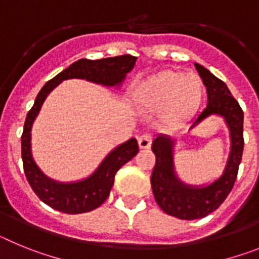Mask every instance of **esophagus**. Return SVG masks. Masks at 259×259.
<instances>
[{"instance_id": "1", "label": "esophagus", "mask_w": 259, "mask_h": 259, "mask_svg": "<svg viewBox=\"0 0 259 259\" xmlns=\"http://www.w3.org/2000/svg\"><path fill=\"white\" fill-rule=\"evenodd\" d=\"M137 143H139L140 149H149L150 145H152V137H150V135L144 134L137 139Z\"/></svg>"}]
</instances>
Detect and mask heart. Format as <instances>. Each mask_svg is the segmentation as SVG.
Returning <instances> with one entry per match:
<instances>
[{
  "label": "heart",
  "mask_w": 259,
  "mask_h": 259,
  "mask_svg": "<svg viewBox=\"0 0 259 259\" xmlns=\"http://www.w3.org/2000/svg\"><path fill=\"white\" fill-rule=\"evenodd\" d=\"M205 85L196 74L166 70L139 83L135 100L145 111H158V123L175 128L196 115L203 101Z\"/></svg>",
  "instance_id": "b5f03b06"
}]
</instances>
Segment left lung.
Listing matches in <instances>:
<instances>
[{
    "instance_id": "1",
    "label": "left lung",
    "mask_w": 259,
    "mask_h": 259,
    "mask_svg": "<svg viewBox=\"0 0 259 259\" xmlns=\"http://www.w3.org/2000/svg\"><path fill=\"white\" fill-rule=\"evenodd\" d=\"M207 91V106L192 122L189 130L200 124L210 115H219L230 130L231 150L223 174L207 185H189L178 178L174 166L175 139L158 135L152 144L155 166L152 172V189L158 206L166 214L185 221L200 219L221 206L227 198L236 180L241 162L244 137V113L232 97L227 85L203 66L194 63Z\"/></svg>"
}]
</instances>
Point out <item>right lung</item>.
I'll return each mask as SVG.
<instances>
[{"label": "right lung", "mask_w": 259, "mask_h": 259, "mask_svg": "<svg viewBox=\"0 0 259 259\" xmlns=\"http://www.w3.org/2000/svg\"><path fill=\"white\" fill-rule=\"evenodd\" d=\"M136 57L119 56L111 58L79 59L59 72L38 92L35 104L27 114L22 135V159L24 174L31 188L48 206L66 214H81L97 209L109 197L116 171L131 161L139 153L136 139L114 148L100 163L97 170L79 182L61 183L48 178L33 161L31 150V130L36 116L53 89L67 79H85L105 87H120L125 76L134 68Z\"/></svg>", "instance_id": "add662e5"}]
</instances>
